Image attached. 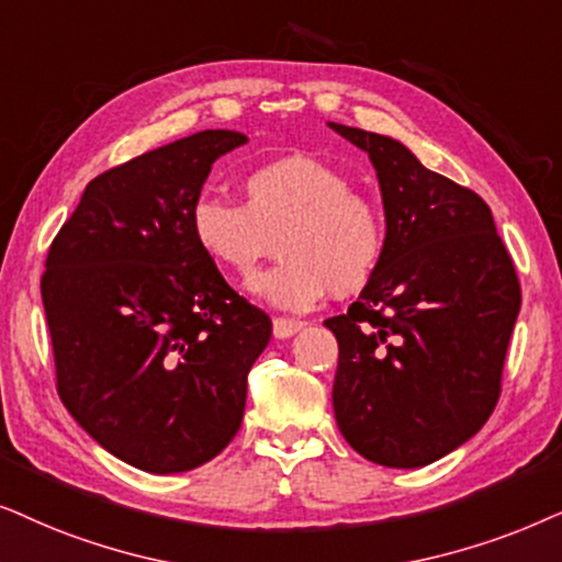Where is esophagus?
Wrapping results in <instances>:
<instances>
[{
  "label": "esophagus",
  "instance_id": "esophagus-1",
  "mask_svg": "<svg viewBox=\"0 0 562 562\" xmlns=\"http://www.w3.org/2000/svg\"><path fill=\"white\" fill-rule=\"evenodd\" d=\"M303 326H305L303 321H295V318H274L272 324L274 339H290V336H295Z\"/></svg>",
  "mask_w": 562,
  "mask_h": 562
}]
</instances>
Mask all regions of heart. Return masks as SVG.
I'll list each match as a JSON object with an SVG mask.
<instances>
[{"mask_svg":"<svg viewBox=\"0 0 562 562\" xmlns=\"http://www.w3.org/2000/svg\"><path fill=\"white\" fill-rule=\"evenodd\" d=\"M244 205L200 198L192 205L194 244L213 265L249 280L280 241L282 259L251 290L282 311H305L328 290L347 297L368 288L385 254V218L349 177L290 156L241 179Z\"/></svg>","mask_w":562,"mask_h":562,"instance_id":"obj_1","label":"heart"}]
</instances>
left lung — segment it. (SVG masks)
Returning a JSON list of instances; mask_svg holds the SVG:
<instances>
[{
  "label": "left lung",
  "instance_id": "1",
  "mask_svg": "<svg viewBox=\"0 0 562 562\" xmlns=\"http://www.w3.org/2000/svg\"><path fill=\"white\" fill-rule=\"evenodd\" d=\"M370 156L385 207V254L341 316L334 416L362 458L424 468L465 445L498 403L519 316L514 261L491 207L426 169L401 140L328 123Z\"/></svg>",
  "mask_w": 562,
  "mask_h": 562
}]
</instances>
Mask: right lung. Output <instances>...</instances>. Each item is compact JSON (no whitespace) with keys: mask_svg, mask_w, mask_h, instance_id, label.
I'll use <instances>...</instances> for the list:
<instances>
[{"mask_svg":"<svg viewBox=\"0 0 562 562\" xmlns=\"http://www.w3.org/2000/svg\"><path fill=\"white\" fill-rule=\"evenodd\" d=\"M246 140L200 131L104 171L48 249L41 295L58 395L97 445L146 473L226 450L272 336L190 228L213 161Z\"/></svg>","mask_w":562,"mask_h":562,"instance_id":"right-lung-1","label":"right lung"}]
</instances>
